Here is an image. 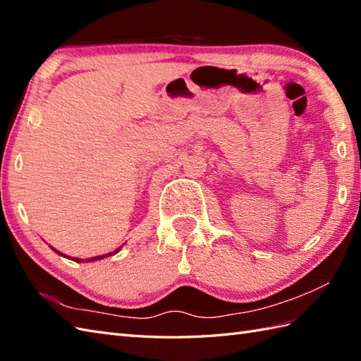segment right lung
<instances>
[{"label": "right lung", "instance_id": "1", "mask_svg": "<svg viewBox=\"0 0 361 361\" xmlns=\"http://www.w3.org/2000/svg\"><path fill=\"white\" fill-rule=\"evenodd\" d=\"M123 246H120V247H116L115 250H114V252H111V254H104V255H98V257H92L90 259H87V262H95V259H102V258H104V257H109V255H114V254H116V252H120V249H121ZM54 249V247H52ZM55 250V252L56 254H60V255H63V257H66L64 254H61V252H58V250L56 249H54ZM66 258H71V257H66ZM73 259V262H77V263H80V262H82V259H80V258H72Z\"/></svg>", "mask_w": 361, "mask_h": 361}]
</instances>
